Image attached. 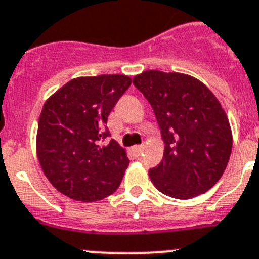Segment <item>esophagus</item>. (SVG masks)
I'll use <instances>...</instances> for the list:
<instances>
[{"label":"esophagus","mask_w":259,"mask_h":259,"mask_svg":"<svg viewBox=\"0 0 259 259\" xmlns=\"http://www.w3.org/2000/svg\"><path fill=\"white\" fill-rule=\"evenodd\" d=\"M142 151H143V146H134V147H133V152H134L137 156H139V155L142 154Z\"/></svg>","instance_id":"34e87169"}]
</instances>
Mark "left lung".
Masks as SVG:
<instances>
[{"mask_svg": "<svg viewBox=\"0 0 259 259\" xmlns=\"http://www.w3.org/2000/svg\"><path fill=\"white\" fill-rule=\"evenodd\" d=\"M151 104L164 141L163 159L148 170L168 197L203 194L224 173L232 132L219 100L201 80L181 73L147 70L133 78Z\"/></svg>", "mask_w": 259, "mask_h": 259, "instance_id": "1", "label": "left lung"}]
</instances>
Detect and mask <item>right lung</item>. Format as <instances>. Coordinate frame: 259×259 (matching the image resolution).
Listing matches in <instances>:
<instances>
[{"label": "right lung", "instance_id": "1", "mask_svg": "<svg viewBox=\"0 0 259 259\" xmlns=\"http://www.w3.org/2000/svg\"><path fill=\"white\" fill-rule=\"evenodd\" d=\"M132 84L127 75L79 76L56 91L37 123L40 165L58 192L82 202L111 195L129 165L126 151L111 139L108 116Z\"/></svg>", "mask_w": 259, "mask_h": 259}]
</instances>
